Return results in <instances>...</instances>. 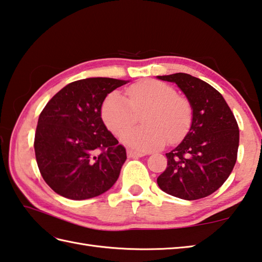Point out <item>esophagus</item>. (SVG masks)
I'll use <instances>...</instances> for the list:
<instances>
[{"label":"esophagus","mask_w":262,"mask_h":262,"mask_svg":"<svg viewBox=\"0 0 262 262\" xmlns=\"http://www.w3.org/2000/svg\"><path fill=\"white\" fill-rule=\"evenodd\" d=\"M127 156L128 158H141V157H144L145 153L137 152L134 150H127Z\"/></svg>","instance_id":"34e87169"}]
</instances>
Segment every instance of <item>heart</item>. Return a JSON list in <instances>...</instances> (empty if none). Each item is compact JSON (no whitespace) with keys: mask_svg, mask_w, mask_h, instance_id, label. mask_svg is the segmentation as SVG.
I'll use <instances>...</instances> for the list:
<instances>
[{"mask_svg":"<svg viewBox=\"0 0 262 262\" xmlns=\"http://www.w3.org/2000/svg\"><path fill=\"white\" fill-rule=\"evenodd\" d=\"M128 100L119 92H112L102 104V118L106 127L119 135L131 126L143 112V127L132 128L121 135V141L140 151L160 148L169 140L176 143L187 134L192 124V106L185 97L158 80L132 85Z\"/></svg>","mask_w":262,"mask_h":262,"instance_id":"obj_1","label":"heart"}]
</instances>
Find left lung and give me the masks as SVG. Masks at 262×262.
I'll list each match as a JSON object with an SVG mask.
<instances>
[{
    "mask_svg": "<svg viewBox=\"0 0 262 262\" xmlns=\"http://www.w3.org/2000/svg\"><path fill=\"white\" fill-rule=\"evenodd\" d=\"M175 83L192 106V124L184 140L167 156L158 177L163 192L183 200L206 198L226 182L237 159L236 119L219 92L188 74L157 76Z\"/></svg>",
    "mask_w": 262,
    "mask_h": 262,
    "instance_id": "1",
    "label": "left lung"
}]
</instances>
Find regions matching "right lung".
I'll use <instances>...</instances> for the list:
<instances>
[{
    "instance_id": "add662e5",
    "label": "right lung",
    "mask_w": 262,
    "mask_h": 262,
    "mask_svg": "<svg viewBox=\"0 0 262 262\" xmlns=\"http://www.w3.org/2000/svg\"><path fill=\"white\" fill-rule=\"evenodd\" d=\"M128 81L105 77L76 80L40 112L36 161L45 183L59 195L76 201L95 198L117 182L126 148L106 129L101 107L107 94Z\"/></svg>"
}]
</instances>
